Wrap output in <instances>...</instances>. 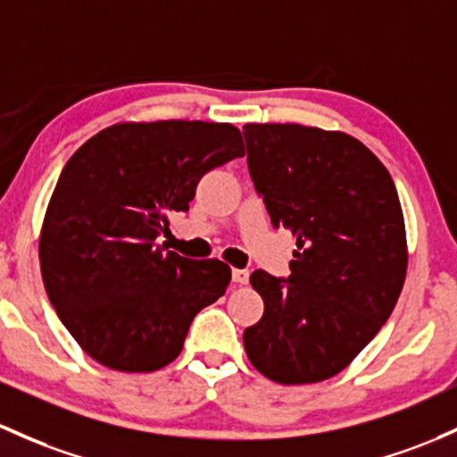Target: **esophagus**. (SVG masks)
Returning <instances> with one entry per match:
<instances>
[{
  "instance_id": "obj_1",
  "label": "esophagus",
  "mask_w": 457,
  "mask_h": 457,
  "mask_svg": "<svg viewBox=\"0 0 457 457\" xmlns=\"http://www.w3.org/2000/svg\"><path fill=\"white\" fill-rule=\"evenodd\" d=\"M232 279L237 284H240V286L247 284L249 282V270L247 269H234L232 270Z\"/></svg>"
}]
</instances>
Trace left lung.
<instances>
[{"instance_id": "left-lung-1", "label": "left lung", "mask_w": 457, "mask_h": 457, "mask_svg": "<svg viewBox=\"0 0 457 457\" xmlns=\"http://www.w3.org/2000/svg\"><path fill=\"white\" fill-rule=\"evenodd\" d=\"M247 164L273 228L297 238L288 279L253 270L264 314L247 358L278 384L347 369L395 310L408 240L393 178L367 145L299 123H247Z\"/></svg>"}]
</instances>
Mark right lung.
Listing matches in <instances>:
<instances>
[{"label": "right lung", "mask_w": 457, "mask_h": 457, "mask_svg": "<svg viewBox=\"0 0 457 457\" xmlns=\"http://www.w3.org/2000/svg\"><path fill=\"white\" fill-rule=\"evenodd\" d=\"M240 155L232 123L171 119L114 123L69 158L38 258L49 302L90 358L121 373L167 367L195 314L223 297L228 264L164 252L155 238L205 173Z\"/></svg>", "instance_id": "right-lung-1"}]
</instances>
